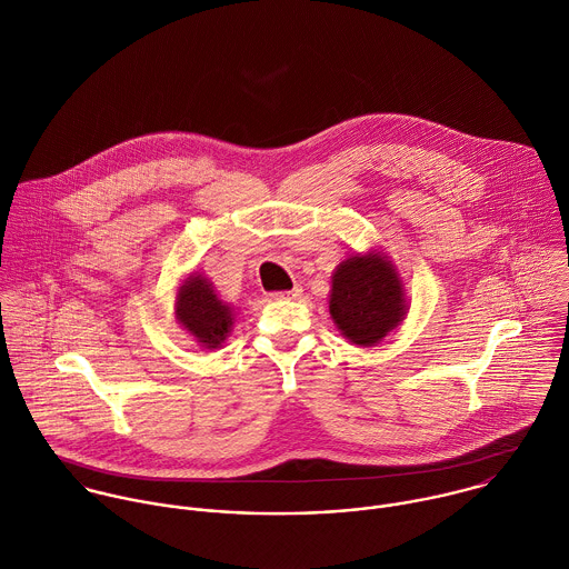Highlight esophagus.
Returning a JSON list of instances; mask_svg holds the SVG:
<instances>
[{
  "instance_id": "obj_1",
  "label": "esophagus",
  "mask_w": 569,
  "mask_h": 569,
  "mask_svg": "<svg viewBox=\"0 0 569 569\" xmlns=\"http://www.w3.org/2000/svg\"><path fill=\"white\" fill-rule=\"evenodd\" d=\"M301 286H295L292 290H283V292H272L274 299H299L301 297Z\"/></svg>"
}]
</instances>
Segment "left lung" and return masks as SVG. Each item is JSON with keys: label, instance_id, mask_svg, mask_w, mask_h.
<instances>
[{"label": "left lung", "instance_id": "left-lung-1", "mask_svg": "<svg viewBox=\"0 0 569 569\" xmlns=\"http://www.w3.org/2000/svg\"><path fill=\"white\" fill-rule=\"evenodd\" d=\"M330 315L350 343L375 346L408 315L401 277L381 252L352 254L332 274Z\"/></svg>", "mask_w": 569, "mask_h": 569}]
</instances>
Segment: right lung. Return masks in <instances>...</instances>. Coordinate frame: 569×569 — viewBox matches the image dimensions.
<instances>
[{
  "instance_id": "add662e5",
  "label": "right lung",
  "mask_w": 569,
  "mask_h": 569,
  "mask_svg": "<svg viewBox=\"0 0 569 569\" xmlns=\"http://www.w3.org/2000/svg\"><path fill=\"white\" fill-rule=\"evenodd\" d=\"M177 321L188 330L199 346L219 348L232 328V308L223 303L214 286L203 274H190L177 292Z\"/></svg>"
}]
</instances>
